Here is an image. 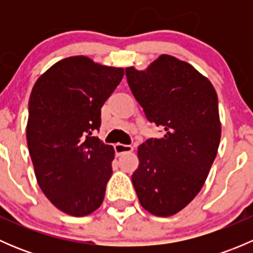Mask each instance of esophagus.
<instances>
[{
  "instance_id": "1",
  "label": "esophagus",
  "mask_w": 253,
  "mask_h": 253,
  "mask_svg": "<svg viewBox=\"0 0 253 253\" xmlns=\"http://www.w3.org/2000/svg\"><path fill=\"white\" fill-rule=\"evenodd\" d=\"M115 153L116 155H122L125 153H131L133 152V147L132 145H127V144H121V143H117L115 144Z\"/></svg>"
}]
</instances>
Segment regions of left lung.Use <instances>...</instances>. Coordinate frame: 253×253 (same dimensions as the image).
<instances>
[{"mask_svg": "<svg viewBox=\"0 0 253 253\" xmlns=\"http://www.w3.org/2000/svg\"><path fill=\"white\" fill-rule=\"evenodd\" d=\"M126 77L147 119L164 129L138 147L134 190L145 211L174 215L198 195L218 153V95L208 78L170 55L143 71L127 67Z\"/></svg>", "mask_w": 253, "mask_h": 253, "instance_id": "obj_1", "label": "left lung"}]
</instances>
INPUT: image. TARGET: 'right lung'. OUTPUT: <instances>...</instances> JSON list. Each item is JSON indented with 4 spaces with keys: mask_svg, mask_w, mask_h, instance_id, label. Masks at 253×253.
<instances>
[{
    "mask_svg": "<svg viewBox=\"0 0 253 253\" xmlns=\"http://www.w3.org/2000/svg\"><path fill=\"white\" fill-rule=\"evenodd\" d=\"M124 75L121 67L71 56L51 66L32 89L27 143L35 177L47 200L68 215H89L104 201L115 150L93 132Z\"/></svg>",
    "mask_w": 253,
    "mask_h": 253,
    "instance_id": "obj_1",
    "label": "right lung"
}]
</instances>
